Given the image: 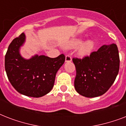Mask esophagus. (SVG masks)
<instances>
[{"instance_id":"esophagus-1","label":"esophagus","mask_w":126,"mask_h":126,"mask_svg":"<svg viewBox=\"0 0 126 126\" xmlns=\"http://www.w3.org/2000/svg\"><path fill=\"white\" fill-rule=\"evenodd\" d=\"M72 61V58L70 55H66L65 57V62L67 63V62H71Z\"/></svg>"}]
</instances>
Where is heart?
Returning a JSON list of instances; mask_svg holds the SVG:
<instances>
[{
    "instance_id": "obj_1",
    "label": "heart",
    "mask_w": 126,
    "mask_h": 126,
    "mask_svg": "<svg viewBox=\"0 0 126 126\" xmlns=\"http://www.w3.org/2000/svg\"><path fill=\"white\" fill-rule=\"evenodd\" d=\"M83 38H75L69 41L67 46L72 48H75L80 46L79 47V53L80 55H87L92 52L95 46V41L92 39H89L83 42Z\"/></svg>"
}]
</instances>
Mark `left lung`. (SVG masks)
Segmentation results:
<instances>
[{
  "instance_id": "1",
  "label": "left lung",
  "mask_w": 126,
  "mask_h": 126,
  "mask_svg": "<svg viewBox=\"0 0 126 126\" xmlns=\"http://www.w3.org/2000/svg\"><path fill=\"white\" fill-rule=\"evenodd\" d=\"M77 75L75 90L86 97L103 95L112 85L119 71L120 58L116 44L103 45L82 59L73 58Z\"/></svg>"
}]
</instances>
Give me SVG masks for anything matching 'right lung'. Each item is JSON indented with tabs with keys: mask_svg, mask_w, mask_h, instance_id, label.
<instances>
[{
	"mask_svg": "<svg viewBox=\"0 0 126 126\" xmlns=\"http://www.w3.org/2000/svg\"><path fill=\"white\" fill-rule=\"evenodd\" d=\"M25 41L26 36L23 32L9 45L5 55V71L17 92L28 97H40L52 90L56 73L65 62V55L50 58L35 54L25 59L20 53Z\"/></svg>",
	"mask_w": 126,
	"mask_h": 126,
	"instance_id": "add662e5",
	"label": "right lung"
}]
</instances>
